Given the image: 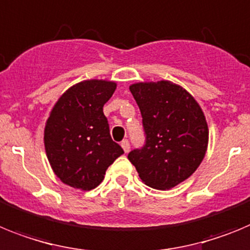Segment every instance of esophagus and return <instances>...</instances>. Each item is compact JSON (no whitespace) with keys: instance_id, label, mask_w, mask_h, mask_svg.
Segmentation results:
<instances>
[{"instance_id":"obj_1","label":"esophagus","mask_w":250,"mask_h":250,"mask_svg":"<svg viewBox=\"0 0 250 250\" xmlns=\"http://www.w3.org/2000/svg\"><path fill=\"white\" fill-rule=\"evenodd\" d=\"M121 146H122L123 151L127 153V152H129V148H131V145H129V142H128V140H125L122 141V143H121Z\"/></svg>"}]
</instances>
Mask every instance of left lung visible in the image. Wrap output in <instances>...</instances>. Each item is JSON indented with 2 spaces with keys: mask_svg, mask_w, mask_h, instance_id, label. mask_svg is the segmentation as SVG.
<instances>
[{
  "mask_svg": "<svg viewBox=\"0 0 250 250\" xmlns=\"http://www.w3.org/2000/svg\"><path fill=\"white\" fill-rule=\"evenodd\" d=\"M142 114L146 143L128 153L141 180L157 190L185 181L200 166L209 129L199 103L168 80L129 86Z\"/></svg>",
  "mask_w": 250,
  "mask_h": 250,
  "instance_id": "1",
  "label": "left lung"
}]
</instances>
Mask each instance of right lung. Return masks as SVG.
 I'll use <instances>...</instances> for the list:
<instances>
[{
  "instance_id": "1",
  "label": "right lung",
  "mask_w": 250,
  "mask_h": 250,
  "mask_svg": "<svg viewBox=\"0 0 250 250\" xmlns=\"http://www.w3.org/2000/svg\"><path fill=\"white\" fill-rule=\"evenodd\" d=\"M114 82L84 80L64 93L51 109L44 143L51 168L64 184L89 191L103 181L108 167L125 153L112 140L103 105Z\"/></svg>"
}]
</instances>
